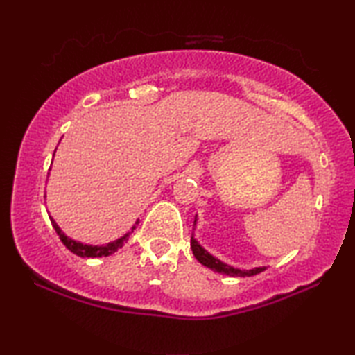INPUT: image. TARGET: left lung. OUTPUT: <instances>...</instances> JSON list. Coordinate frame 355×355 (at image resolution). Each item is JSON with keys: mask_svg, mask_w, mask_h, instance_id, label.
<instances>
[{"mask_svg": "<svg viewBox=\"0 0 355 355\" xmlns=\"http://www.w3.org/2000/svg\"><path fill=\"white\" fill-rule=\"evenodd\" d=\"M191 249H192V254H194V257L199 260V263H202L203 266L213 269V271L219 272V274L233 275V277H244V275H255V274H260L264 271V268H255V269H250V271H239V269L227 266L225 263L219 261L218 258L209 255L205 249H202L199 243H197L194 238L191 239Z\"/></svg>", "mask_w": 355, "mask_h": 355, "instance_id": "1", "label": "left lung"}]
</instances>
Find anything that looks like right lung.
I'll use <instances>...</instances> for the list:
<instances>
[{
	"label": "right lung",
	"instance_id": "obj_1",
	"mask_svg": "<svg viewBox=\"0 0 355 355\" xmlns=\"http://www.w3.org/2000/svg\"><path fill=\"white\" fill-rule=\"evenodd\" d=\"M51 224H53V227H55V230L59 235V238H61V241H62L65 248H67L70 252H73V254L78 255V257H87V258L89 257H107V255L114 254V252H116L119 248H122L125 239H127V236H128V235H125L123 238H120V239H117V241L110 243L106 245H87V244L76 243L71 238L65 236L64 233L61 232V228L58 227V224L53 219H51Z\"/></svg>",
	"mask_w": 355,
	"mask_h": 355
}]
</instances>
